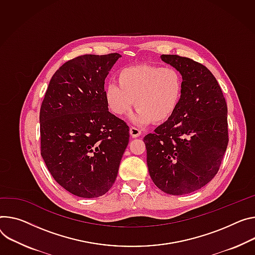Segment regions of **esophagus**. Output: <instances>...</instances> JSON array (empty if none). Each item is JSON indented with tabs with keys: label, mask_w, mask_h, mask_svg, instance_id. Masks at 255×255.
<instances>
[{
	"label": "esophagus",
	"mask_w": 255,
	"mask_h": 255,
	"mask_svg": "<svg viewBox=\"0 0 255 255\" xmlns=\"http://www.w3.org/2000/svg\"><path fill=\"white\" fill-rule=\"evenodd\" d=\"M130 135L133 137V138H136V137H139L141 135V131L136 128V127H131L130 128Z\"/></svg>",
	"instance_id": "obj_1"
}]
</instances>
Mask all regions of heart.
Segmentation results:
<instances>
[{
    "label": "heart",
    "instance_id": "obj_1",
    "mask_svg": "<svg viewBox=\"0 0 255 255\" xmlns=\"http://www.w3.org/2000/svg\"><path fill=\"white\" fill-rule=\"evenodd\" d=\"M118 85L105 87V102L109 111L122 117L132 107L137 108L130 120L137 125L160 124L170 119L178 109L183 94L181 73L172 67L137 65L122 69Z\"/></svg>",
    "mask_w": 255,
    "mask_h": 255
}]
</instances>
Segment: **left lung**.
<instances>
[{
  "label": "left lung",
  "instance_id": "8db88e82",
  "mask_svg": "<svg viewBox=\"0 0 255 255\" xmlns=\"http://www.w3.org/2000/svg\"><path fill=\"white\" fill-rule=\"evenodd\" d=\"M181 73L183 94L172 117L147 134L148 172L165 193L194 192L218 173L228 145L227 104L208 69L189 58L161 55Z\"/></svg>",
  "mask_w": 255,
  "mask_h": 255
}]
</instances>
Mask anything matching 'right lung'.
I'll use <instances>...</instances> for the list:
<instances>
[{
  "instance_id": "obj_1",
  "label": "right lung",
  "mask_w": 255,
  "mask_h": 255,
  "mask_svg": "<svg viewBox=\"0 0 255 255\" xmlns=\"http://www.w3.org/2000/svg\"><path fill=\"white\" fill-rule=\"evenodd\" d=\"M120 54L83 55L53 75L40 108V153L58 184L76 196L107 193L129 142V127L109 112L105 79Z\"/></svg>"
}]
</instances>
